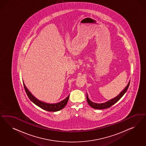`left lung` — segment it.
<instances>
[{"mask_svg": "<svg viewBox=\"0 0 146 146\" xmlns=\"http://www.w3.org/2000/svg\"><path fill=\"white\" fill-rule=\"evenodd\" d=\"M129 84H130V81L128 82V84L126 86V87L119 94L118 96L114 97L112 99H111V100L106 101V102L102 103H94V102L91 101L89 100L88 96V94L87 93V102H88V103L89 105L90 106L92 107L94 109H104L109 108L110 106H113L116 102H118L120 99L123 96V95L127 92V90L128 89Z\"/></svg>", "mask_w": 146, "mask_h": 146, "instance_id": "obj_1", "label": "left lung"}]
</instances>
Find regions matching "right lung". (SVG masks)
Masks as SVG:
<instances>
[{"label":"right lung","instance_id":"right-lung-1","mask_svg":"<svg viewBox=\"0 0 146 146\" xmlns=\"http://www.w3.org/2000/svg\"><path fill=\"white\" fill-rule=\"evenodd\" d=\"M23 86L25 87V91L26 92L27 95L30 99V100L31 102H33L37 106H39L41 109H43L44 110L52 111V112H56V111L60 110L66 106L67 103L68 101L70 95L62 101L56 103H48L41 101L39 100H38L37 98H36L27 89L23 82Z\"/></svg>","mask_w":146,"mask_h":146}]
</instances>
